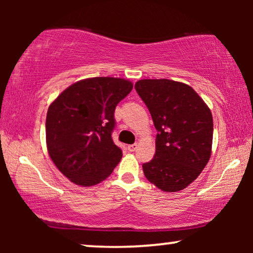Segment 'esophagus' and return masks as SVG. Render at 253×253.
I'll return each mask as SVG.
<instances>
[{
  "label": "esophagus",
  "mask_w": 253,
  "mask_h": 253,
  "mask_svg": "<svg viewBox=\"0 0 253 253\" xmlns=\"http://www.w3.org/2000/svg\"><path fill=\"white\" fill-rule=\"evenodd\" d=\"M136 148H137V144H131V145H129V146H127V150H129L130 152L136 151Z\"/></svg>",
  "instance_id": "esophagus-1"
}]
</instances>
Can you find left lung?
Wrapping results in <instances>:
<instances>
[{"label": "left lung", "mask_w": 253, "mask_h": 253, "mask_svg": "<svg viewBox=\"0 0 253 253\" xmlns=\"http://www.w3.org/2000/svg\"><path fill=\"white\" fill-rule=\"evenodd\" d=\"M134 88L158 131L155 154L143 165L159 189L176 192L198 177L211 157L212 113L189 85L170 79H143Z\"/></svg>", "instance_id": "obj_1"}]
</instances>
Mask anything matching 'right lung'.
I'll use <instances>...</instances> for the list:
<instances>
[{
  "mask_svg": "<svg viewBox=\"0 0 253 253\" xmlns=\"http://www.w3.org/2000/svg\"><path fill=\"white\" fill-rule=\"evenodd\" d=\"M132 87V83L122 78H88L69 86L49 106L47 150L71 182L95 185L119 165L122 150L112 138L114 113Z\"/></svg>",
  "mask_w": 253,
  "mask_h": 253,
  "instance_id": "obj_1",
  "label": "right lung"
}]
</instances>
